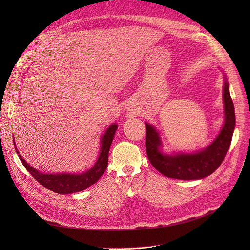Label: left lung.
Wrapping results in <instances>:
<instances>
[{
	"mask_svg": "<svg viewBox=\"0 0 250 250\" xmlns=\"http://www.w3.org/2000/svg\"><path fill=\"white\" fill-rule=\"evenodd\" d=\"M225 123L220 135L207 149L195 154L163 155L161 141L156 129L146 124V151L149 161L163 175L176 179H201L211 175L224 160L231 145L235 127L234 104L229 92V84L224 83Z\"/></svg>",
	"mask_w": 250,
	"mask_h": 250,
	"instance_id": "obj_1",
	"label": "left lung"
}]
</instances>
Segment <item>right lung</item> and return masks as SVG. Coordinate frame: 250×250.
<instances>
[{"mask_svg": "<svg viewBox=\"0 0 250 250\" xmlns=\"http://www.w3.org/2000/svg\"><path fill=\"white\" fill-rule=\"evenodd\" d=\"M116 128H117L116 125H112L109 126V128L106 130V133H105V135L101 139V150H100V155L97 162L90 170H88L87 172L80 175L43 174L37 171L36 169L32 168L31 166H29L24 159H22V157L20 155L18 156L23 166L27 169V171L45 188L60 194H67V193L82 191L87 188H89L90 186L94 185V183L104 173L105 169H106L108 165V153H109L110 145L112 143ZM14 146H16L15 142H14ZM15 150L17 154H19L16 148Z\"/></svg>", "mask_w": 250, "mask_h": 250, "instance_id": "1", "label": "right lung"}]
</instances>
